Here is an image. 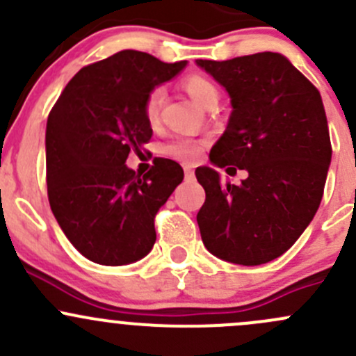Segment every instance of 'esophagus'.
Returning a JSON list of instances; mask_svg holds the SVG:
<instances>
[{
    "label": "esophagus",
    "mask_w": 356,
    "mask_h": 356,
    "mask_svg": "<svg viewBox=\"0 0 356 356\" xmlns=\"http://www.w3.org/2000/svg\"><path fill=\"white\" fill-rule=\"evenodd\" d=\"M184 175L186 179H193L195 177V168L189 167V165H184Z\"/></svg>",
    "instance_id": "1"
}]
</instances>
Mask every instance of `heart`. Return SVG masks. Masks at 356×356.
Segmentation results:
<instances>
[{
	"mask_svg": "<svg viewBox=\"0 0 356 356\" xmlns=\"http://www.w3.org/2000/svg\"><path fill=\"white\" fill-rule=\"evenodd\" d=\"M182 88L186 89L189 96L198 103L203 108H208L211 105H217L218 98H220V91H218L217 84L210 81L208 77L201 74H189L182 79ZM165 92L163 88H155L149 91L145 102V117L149 125H155L160 118V110L163 105ZM201 152H203V143L195 138H186V136H177L161 145L160 153L161 155L174 158V160L181 161H195L198 160Z\"/></svg>",
	"mask_w": 356,
	"mask_h": 356,
	"instance_id": "obj_1",
	"label": "heart"
}]
</instances>
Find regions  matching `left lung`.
Masks as SVG:
<instances>
[{"label": "left lung", "mask_w": 356, "mask_h": 356, "mask_svg": "<svg viewBox=\"0 0 356 356\" xmlns=\"http://www.w3.org/2000/svg\"><path fill=\"white\" fill-rule=\"evenodd\" d=\"M231 96L232 113L210 152L211 163L236 174V186L217 170L196 168L204 189L201 239L215 257L261 265L296 243L317 213L332 148L318 89L279 53L213 62L196 60Z\"/></svg>", "instance_id": "8db88e82"}]
</instances>
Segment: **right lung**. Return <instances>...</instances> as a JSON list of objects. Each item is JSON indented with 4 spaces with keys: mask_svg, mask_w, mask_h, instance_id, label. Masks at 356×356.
Returning a JSON list of instances; mask_svg holds the SVG:
<instances>
[{
    "mask_svg": "<svg viewBox=\"0 0 356 356\" xmlns=\"http://www.w3.org/2000/svg\"><path fill=\"white\" fill-rule=\"evenodd\" d=\"M186 63L124 49L81 68L49 111V207L68 241L95 264H132L155 245V215L184 170L177 161L155 158L141 177L125 160L153 136L146 96Z\"/></svg>",
    "mask_w": 356,
    "mask_h": 356,
    "instance_id": "add662e5",
    "label": "right lung"
}]
</instances>
